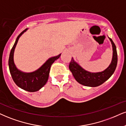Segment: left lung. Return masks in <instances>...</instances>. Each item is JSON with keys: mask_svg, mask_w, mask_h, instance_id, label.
Masks as SVG:
<instances>
[{"mask_svg": "<svg viewBox=\"0 0 126 126\" xmlns=\"http://www.w3.org/2000/svg\"><path fill=\"white\" fill-rule=\"evenodd\" d=\"M113 47V58L111 63L105 71L100 72L91 73L83 69L72 58L69 68L76 80L86 86L96 87L102 85L113 75L117 63V54L116 47L113 40L110 38Z\"/></svg>", "mask_w": 126, "mask_h": 126, "instance_id": "left-lung-1", "label": "left lung"}]
</instances>
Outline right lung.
Returning <instances> with one entry per match:
<instances>
[{
	"instance_id": "right-lung-1",
	"label": "right lung",
	"mask_w": 126,
	"mask_h": 126,
	"mask_svg": "<svg viewBox=\"0 0 126 126\" xmlns=\"http://www.w3.org/2000/svg\"><path fill=\"white\" fill-rule=\"evenodd\" d=\"M27 30L26 29L23 31L17 37L15 44L10 51L9 58V67L12 79L19 88L26 91L34 92L39 91L46 85L49 77L51 65L57 59L60 58L61 54L55 57L48 59L44 64L34 72L25 73L18 70L14 63V51L20 37Z\"/></svg>"
}]
</instances>
